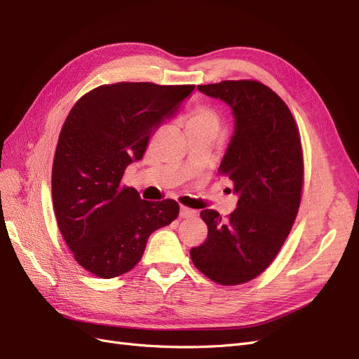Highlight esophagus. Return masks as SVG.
<instances>
[{
  "instance_id": "esophagus-1",
  "label": "esophagus",
  "mask_w": 359,
  "mask_h": 359,
  "mask_svg": "<svg viewBox=\"0 0 359 359\" xmlns=\"http://www.w3.org/2000/svg\"><path fill=\"white\" fill-rule=\"evenodd\" d=\"M194 215H196V211H194V210L186 208V206H181V208H180L181 219H191V217H194Z\"/></svg>"
}]
</instances>
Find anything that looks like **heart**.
Listing matches in <instances>:
<instances>
[{"label":"heart","instance_id":"1","mask_svg":"<svg viewBox=\"0 0 359 359\" xmlns=\"http://www.w3.org/2000/svg\"><path fill=\"white\" fill-rule=\"evenodd\" d=\"M187 126H219V118H217L215 112L211 111L210 107H196L190 116Z\"/></svg>","mask_w":359,"mask_h":359}]
</instances>
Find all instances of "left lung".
Returning <instances> with one entry per match:
<instances>
[{
	"instance_id": "left-lung-1",
	"label": "left lung",
	"mask_w": 359,
	"mask_h": 359,
	"mask_svg": "<svg viewBox=\"0 0 359 359\" xmlns=\"http://www.w3.org/2000/svg\"><path fill=\"white\" fill-rule=\"evenodd\" d=\"M232 109L233 133L219 172L233 182L236 210L223 220L203 210L208 236L193 247L194 266L223 286L257 277L273 262L295 220L302 190V149L289 107L264 83L198 85Z\"/></svg>"
}]
</instances>
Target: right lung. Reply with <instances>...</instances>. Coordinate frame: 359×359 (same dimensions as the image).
I'll use <instances>...</instances> for the list:
<instances>
[{
  "label": "right lung",
  "mask_w": 359,
  "mask_h": 359,
  "mask_svg": "<svg viewBox=\"0 0 359 359\" xmlns=\"http://www.w3.org/2000/svg\"><path fill=\"white\" fill-rule=\"evenodd\" d=\"M194 85H102L73 106L52 168V201L61 235L82 268L118 277L142 257L149 235L178 217L175 201H142L121 187L124 170L144 157L151 133Z\"/></svg>",
  "instance_id": "right-lung-1"
}]
</instances>
